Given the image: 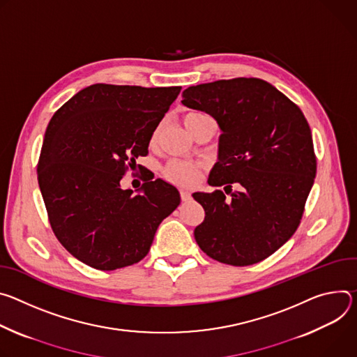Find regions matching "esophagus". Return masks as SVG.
<instances>
[{
	"label": "esophagus",
	"mask_w": 357,
	"mask_h": 357,
	"mask_svg": "<svg viewBox=\"0 0 357 357\" xmlns=\"http://www.w3.org/2000/svg\"><path fill=\"white\" fill-rule=\"evenodd\" d=\"M180 195H181V200H183V202H187V200H190V192H188V191H185V190H181V191H180Z\"/></svg>",
	"instance_id": "34e87169"
}]
</instances>
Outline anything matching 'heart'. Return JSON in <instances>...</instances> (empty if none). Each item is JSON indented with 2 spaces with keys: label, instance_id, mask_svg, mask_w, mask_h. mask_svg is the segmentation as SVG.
Listing matches in <instances>:
<instances>
[{
  "label": "heart",
  "instance_id": "heart-1",
  "mask_svg": "<svg viewBox=\"0 0 357 357\" xmlns=\"http://www.w3.org/2000/svg\"><path fill=\"white\" fill-rule=\"evenodd\" d=\"M204 117H208L203 113H197V112H192V113H188L184 119V123L188 125L191 122H195V121H200V119H204ZM158 130L160 129H155L153 136H151V142H155L157 136H158ZM165 176L176 183V184H180V185H192L197 180V176H199V170H197L195 166L192 165H188V163H183V162H170L166 167H165Z\"/></svg>",
  "mask_w": 357,
  "mask_h": 357
}]
</instances>
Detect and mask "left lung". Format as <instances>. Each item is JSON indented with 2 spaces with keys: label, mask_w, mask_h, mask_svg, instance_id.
<instances>
[{
  "label": "left lung",
  "mask_w": 357,
  "mask_h": 357,
  "mask_svg": "<svg viewBox=\"0 0 357 357\" xmlns=\"http://www.w3.org/2000/svg\"><path fill=\"white\" fill-rule=\"evenodd\" d=\"M181 103L215 119L221 130L210 185L194 192L204 221L194 229L213 259L245 266L281 248L296 231L316 176L310 128L301 109L257 77H235L190 86Z\"/></svg>",
  "instance_id": "1"
}]
</instances>
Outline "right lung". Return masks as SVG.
Wrapping results in <instances>:
<instances>
[{"instance_id":"right-lung-1","label":"right lung","mask_w":357,"mask_h":357,"mask_svg":"<svg viewBox=\"0 0 357 357\" xmlns=\"http://www.w3.org/2000/svg\"><path fill=\"white\" fill-rule=\"evenodd\" d=\"M180 91L96 84L52 116L38 183L56 238L76 259L100 271L142 261L180 204L177 188L162 178L136 195L121 187Z\"/></svg>"}]
</instances>
